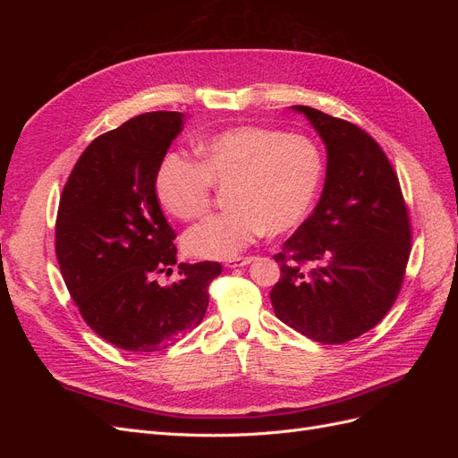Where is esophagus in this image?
<instances>
[{
  "label": "esophagus",
  "instance_id": "34e87169",
  "mask_svg": "<svg viewBox=\"0 0 458 458\" xmlns=\"http://www.w3.org/2000/svg\"><path fill=\"white\" fill-rule=\"evenodd\" d=\"M252 259H254V258H250V256H248V258H234V259H229V261L225 263V266H227L229 269L244 267V266H248V263H252Z\"/></svg>",
  "mask_w": 458,
  "mask_h": 458
}]
</instances>
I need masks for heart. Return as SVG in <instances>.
<instances>
[{"mask_svg":"<svg viewBox=\"0 0 458 458\" xmlns=\"http://www.w3.org/2000/svg\"><path fill=\"white\" fill-rule=\"evenodd\" d=\"M197 152L200 164L170 152L158 165L155 192L177 219H195L212 202V191L229 189V210L187 231L191 256L231 259L263 231L284 233L308 216L323 175V160L303 135L241 126L206 137Z\"/></svg>","mask_w":458,"mask_h":458,"instance_id":"heart-1","label":"heart"}]
</instances>
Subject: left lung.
<instances>
[{"label":"left lung","instance_id":"obj_1","mask_svg":"<svg viewBox=\"0 0 458 458\" xmlns=\"http://www.w3.org/2000/svg\"><path fill=\"white\" fill-rule=\"evenodd\" d=\"M327 148L313 214L275 256V315L315 342L344 344L377 327L403 283L411 225L399 179L380 145L353 123L294 105ZM303 262L310 269L303 272Z\"/></svg>","mask_w":458,"mask_h":458}]
</instances>
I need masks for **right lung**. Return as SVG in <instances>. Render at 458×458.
Wrapping results in <instances>:
<instances>
[{
	"label": "right lung",
	"instance_id": "1",
	"mask_svg": "<svg viewBox=\"0 0 458 458\" xmlns=\"http://www.w3.org/2000/svg\"><path fill=\"white\" fill-rule=\"evenodd\" d=\"M183 113H145L97 137L64 185L55 250L84 321L126 352H158L200 325L217 261L179 263L175 233L155 192L158 165L183 130Z\"/></svg>",
	"mask_w": 458,
	"mask_h": 458
}]
</instances>
